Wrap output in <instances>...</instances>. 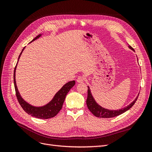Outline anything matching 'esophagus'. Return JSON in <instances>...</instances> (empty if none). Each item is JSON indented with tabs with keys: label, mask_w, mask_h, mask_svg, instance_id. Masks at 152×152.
<instances>
[{
	"label": "esophagus",
	"mask_w": 152,
	"mask_h": 152,
	"mask_svg": "<svg viewBox=\"0 0 152 152\" xmlns=\"http://www.w3.org/2000/svg\"><path fill=\"white\" fill-rule=\"evenodd\" d=\"M84 79H85V78L83 76H79V77H78L77 81L78 83H82V82H83L84 81Z\"/></svg>",
	"instance_id": "esophagus-1"
}]
</instances>
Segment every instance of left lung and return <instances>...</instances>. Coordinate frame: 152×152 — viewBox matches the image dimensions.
<instances>
[{
    "label": "left lung",
    "instance_id": "obj_1",
    "mask_svg": "<svg viewBox=\"0 0 152 152\" xmlns=\"http://www.w3.org/2000/svg\"><path fill=\"white\" fill-rule=\"evenodd\" d=\"M129 48L134 50V49H133L131 45H129ZM87 87H88V89H87V98L86 100V104L87 106V108H88V109L90 110L91 112L93 113L94 116L97 117L111 118V117L118 116L119 115L126 112L128 110H129L132 106L134 104L137 98H138V96H137L136 98L133 101V102H132L129 105H128L127 107H125L124 108H122L118 110H110L105 109L102 107L101 106H99V104L96 103L93 97V96L91 94L90 88L89 87V86H87Z\"/></svg>",
    "mask_w": 152,
    "mask_h": 152
}]
</instances>
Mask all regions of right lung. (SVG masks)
<instances>
[{"mask_svg": "<svg viewBox=\"0 0 152 152\" xmlns=\"http://www.w3.org/2000/svg\"><path fill=\"white\" fill-rule=\"evenodd\" d=\"M40 36V35L37 36L35 39H34L31 40V42L36 40L37 39H38ZM24 48L22 50H23ZM21 53L20 54L19 58L21 56ZM19 58H18V59H19ZM16 65L15 68V70H14V84H15L16 98L22 108L23 109L24 111L28 114L38 118L47 119V118H50L56 116L62 108V106L64 103V101L65 99L66 96L68 94L69 91H70V89L72 88L73 86L75 85V82L74 80L70 81L68 82V83H66L65 85H64L62 87V88L59 90L56 94H55L54 97L51 102L49 103L48 104L44 106V107H33V106L29 104L28 103H27L23 99V98L21 97L19 92L18 91V88L16 84V79H15V72H16Z\"/></svg>", "mask_w": 152, "mask_h": 152, "instance_id": "1", "label": "right lung"}]
</instances>
